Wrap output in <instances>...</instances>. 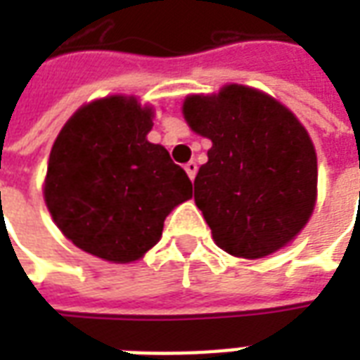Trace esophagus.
<instances>
[{
	"mask_svg": "<svg viewBox=\"0 0 360 360\" xmlns=\"http://www.w3.org/2000/svg\"><path fill=\"white\" fill-rule=\"evenodd\" d=\"M185 172H187V175L191 177V181L195 179L196 172H198V165H196V162H193V160L187 162V164H185Z\"/></svg>",
	"mask_w": 360,
	"mask_h": 360,
	"instance_id": "34e87169",
	"label": "esophagus"
}]
</instances>
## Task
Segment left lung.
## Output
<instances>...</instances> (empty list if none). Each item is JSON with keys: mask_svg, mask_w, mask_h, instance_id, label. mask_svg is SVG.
Returning <instances> with one entry per match:
<instances>
[{"mask_svg": "<svg viewBox=\"0 0 360 360\" xmlns=\"http://www.w3.org/2000/svg\"><path fill=\"white\" fill-rule=\"evenodd\" d=\"M185 119L212 141L195 177V202L219 249L262 258L293 239L316 200L309 133L274 98L241 84L188 96Z\"/></svg>", "mask_w": 360, "mask_h": 360, "instance_id": "obj_1", "label": "left lung"}]
</instances>
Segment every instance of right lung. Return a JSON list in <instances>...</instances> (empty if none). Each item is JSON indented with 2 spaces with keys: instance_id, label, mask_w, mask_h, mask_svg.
<instances>
[{
  "instance_id": "obj_1",
  "label": "right lung",
  "mask_w": 360,
  "mask_h": 360,
  "mask_svg": "<svg viewBox=\"0 0 360 360\" xmlns=\"http://www.w3.org/2000/svg\"><path fill=\"white\" fill-rule=\"evenodd\" d=\"M152 110L111 96L84 105L53 142L44 196L67 239L110 262L152 249L167 214L193 196L169 152L146 141Z\"/></svg>"
}]
</instances>
